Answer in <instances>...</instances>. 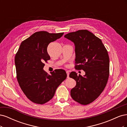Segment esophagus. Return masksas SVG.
Segmentation results:
<instances>
[{
	"instance_id": "esophagus-1",
	"label": "esophagus",
	"mask_w": 127,
	"mask_h": 127,
	"mask_svg": "<svg viewBox=\"0 0 127 127\" xmlns=\"http://www.w3.org/2000/svg\"><path fill=\"white\" fill-rule=\"evenodd\" d=\"M66 73H67V78H69V72L68 71H67Z\"/></svg>"
}]
</instances>
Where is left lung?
<instances>
[{"mask_svg":"<svg viewBox=\"0 0 127 127\" xmlns=\"http://www.w3.org/2000/svg\"><path fill=\"white\" fill-rule=\"evenodd\" d=\"M64 37L75 44V69L85 72L84 76L74 71L70 74L76 81L71 96L80 104L87 105L100 95L106 85L110 72L108 53L101 40L87 30L69 33Z\"/></svg>","mask_w":127,"mask_h":127,"instance_id":"8db88e82","label":"left lung"}]
</instances>
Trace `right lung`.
<instances>
[{"label":"right lung","instance_id":"obj_1","mask_svg":"<svg viewBox=\"0 0 127 127\" xmlns=\"http://www.w3.org/2000/svg\"><path fill=\"white\" fill-rule=\"evenodd\" d=\"M64 33H34L23 41L15 57L16 77L21 90L30 101L39 104L48 102L55 95L61 83L67 78L63 69H56L48 74L43 69L50 57L47 47Z\"/></svg>","mask_w":127,"mask_h":127}]
</instances>
